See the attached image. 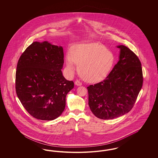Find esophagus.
<instances>
[{
    "instance_id": "esophagus-1",
    "label": "esophagus",
    "mask_w": 158,
    "mask_h": 158,
    "mask_svg": "<svg viewBox=\"0 0 158 158\" xmlns=\"http://www.w3.org/2000/svg\"><path fill=\"white\" fill-rule=\"evenodd\" d=\"M75 84L76 86H81L82 85V83L81 82L79 81H76L75 82Z\"/></svg>"
}]
</instances>
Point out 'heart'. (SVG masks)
I'll use <instances>...</instances> for the list:
<instances>
[{
    "label": "heart",
    "mask_w": 158,
    "mask_h": 158,
    "mask_svg": "<svg viewBox=\"0 0 158 158\" xmlns=\"http://www.w3.org/2000/svg\"><path fill=\"white\" fill-rule=\"evenodd\" d=\"M75 63L83 79L90 83L100 82L105 79L113 69L115 56L104 45L97 43L74 45L71 54L66 57L68 70L72 71Z\"/></svg>",
    "instance_id": "b5f03b06"
}]
</instances>
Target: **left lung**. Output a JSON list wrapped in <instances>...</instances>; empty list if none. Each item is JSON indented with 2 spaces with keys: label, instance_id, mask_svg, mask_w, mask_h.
Wrapping results in <instances>:
<instances>
[{
  "label": "left lung",
  "instance_id": "1",
  "mask_svg": "<svg viewBox=\"0 0 158 158\" xmlns=\"http://www.w3.org/2000/svg\"><path fill=\"white\" fill-rule=\"evenodd\" d=\"M119 60L104 81L87 87L88 104L99 118L110 120L128 113L135 103L143 85L140 61L123 45Z\"/></svg>",
  "mask_w": 158,
  "mask_h": 158
}]
</instances>
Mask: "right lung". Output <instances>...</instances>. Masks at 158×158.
I'll return each instance as SVG.
<instances>
[{
  "label": "right lung",
  "instance_id": "right-lung-1",
  "mask_svg": "<svg viewBox=\"0 0 158 158\" xmlns=\"http://www.w3.org/2000/svg\"><path fill=\"white\" fill-rule=\"evenodd\" d=\"M64 53L61 46L45 41L34 42L18 60L15 79L17 96L33 117L53 120L63 112L66 97L74 88L61 69Z\"/></svg>",
  "mask_w": 158,
  "mask_h": 158
}]
</instances>
